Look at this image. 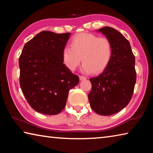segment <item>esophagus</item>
Masks as SVG:
<instances>
[{
	"label": "esophagus",
	"mask_w": 153,
	"mask_h": 153,
	"mask_svg": "<svg viewBox=\"0 0 153 153\" xmlns=\"http://www.w3.org/2000/svg\"><path fill=\"white\" fill-rule=\"evenodd\" d=\"M86 79V77L85 76H79V79L82 80V81H83V80H85Z\"/></svg>",
	"instance_id": "obj_1"
}]
</instances>
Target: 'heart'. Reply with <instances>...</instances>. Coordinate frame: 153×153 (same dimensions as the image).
Segmentation results:
<instances>
[{
  "mask_svg": "<svg viewBox=\"0 0 153 153\" xmlns=\"http://www.w3.org/2000/svg\"><path fill=\"white\" fill-rule=\"evenodd\" d=\"M113 45L107 38L93 33H81L72 38L71 46L62 51L63 63L71 71L82 61V70L86 73H101L107 68L113 56Z\"/></svg>",
  "mask_w": 153,
  "mask_h": 153,
  "instance_id": "obj_1",
  "label": "heart"
}]
</instances>
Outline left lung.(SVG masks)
Here are the masks:
<instances>
[{"label":"left lung","mask_w":153,"mask_h":153,"mask_svg":"<svg viewBox=\"0 0 153 153\" xmlns=\"http://www.w3.org/2000/svg\"><path fill=\"white\" fill-rule=\"evenodd\" d=\"M98 32L111 41L113 53L104 71L90 78L92 90L88 99L96 113L111 115L126 107L132 97L136 82L135 56L129 41L117 30L106 26Z\"/></svg>","instance_id":"1"}]
</instances>
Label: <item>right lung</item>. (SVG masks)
<instances>
[{"label": "right lung", "instance_id": "obj_1", "mask_svg": "<svg viewBox=\"0 0 153 153\" xmlns=\"http://www.w3.org/2000/svg\"><path fill=\"white\" fill-rule=\"evenodd\" d=\"M70 33L42 31L25 43L19 59V84L33 109L56 115L65 107L69 90L79 77L65 65L62 51Z\"/></svg>", "mask_w": 153, "mask_h": 153}]
</instances>
